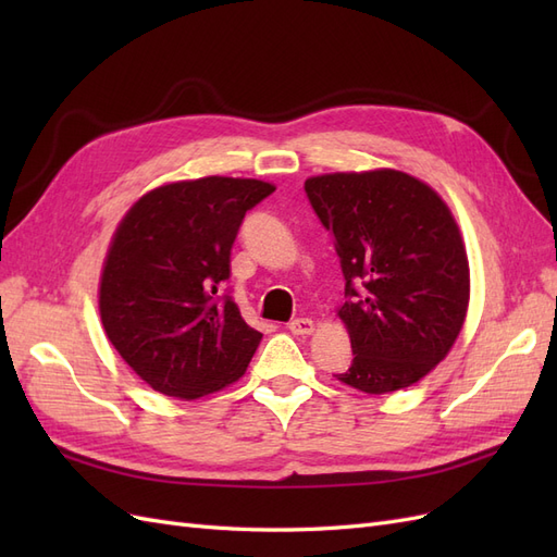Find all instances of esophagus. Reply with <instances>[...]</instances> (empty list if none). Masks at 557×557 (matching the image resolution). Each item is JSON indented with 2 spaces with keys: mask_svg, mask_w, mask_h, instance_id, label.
Wrapping results in <instances>:
<instances>
[{
  "mask_svg": "<svg viewBox=\"0 0 557 557\" xmlns=\"http://www.w3.org/2000/svg\"><path fill=\"white\" fill-rule=\"evenodd\" d=\"M288 330L293 334H311L313 332V320L311 318H295L288 323Z\"/></svg>",
  "mask_w": 557,
  "mask_h": 557,
  "instance_id": "34e87169",
  "label": "esophagus"
}]
</instances>
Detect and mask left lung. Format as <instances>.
I'll use <instances>...</instances> for the list:
<instances>
[{"label": "left lung", "instance_id": "obj_1", "mask_svg": "<svg viewBox=\"0 0 557 557\" xmlns=\"http://www.w3.org/2000/svg\"><path fill=\"white\" fill-rule=\"evenodd\" d=\"M305 190L346 278L352 362L336 379L369 395L413 385L448 356L467 315L469 262L450 209L395 170L311 176Z\"/></svg>", "mask_w": 557, "mask_h": 557}]
</instances>
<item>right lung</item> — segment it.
Here are the masks:
<instances>
[{
	"label": "right lung",
	"instance_id": "obj_1",
	"mask_svg": "<svg viewBox=\"0 0 557 557\" xmlns=\"http://www.w3.org/2000/svg\"><path fill=\"white\" fill-rule=\"evenodd\" d=\"M276 188L207 176L150 190L117 225L99 283L109 342L153 391L197 399L239 381L262 334L223 285L250 211Z\"/></svg>",
	"mask_w": 557,
	"mask_h": 557
}]
</instances>
